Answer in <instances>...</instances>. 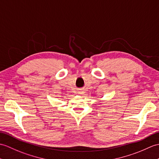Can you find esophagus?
I'll return each instance as SVG.
<instances>
[{
    "label": "esophagus",
    "mask_w": 159,
    "mask_h": 159,
    "mask_svg": "<svg viewBox=\"0 0 159 159\" xmlns=\"http://www.w3.org/2000/svg\"><path fill=\"white\" fill-rule=\"evenodd\" d=\"M77 94H83V91L82 90H79L78 92H77Z\"/></svg>",
    "instance_id": "obj_1"
}]
</instances>
